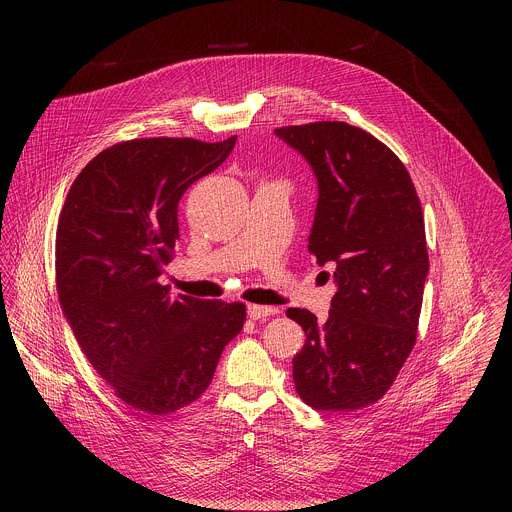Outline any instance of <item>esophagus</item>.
I'll return each instance as SVG.
<instances>
[{
	"label": "esophagus",
	"mask_w": 512,
	"mask_h": 512,
	"mask_svg": "<svg viewBox=\"0 0 512 512\" xmlns=\"http://www.w3.org/2000/svg\"><path fill=\"white\" fill-rule=\"evenodd\" d=\"M276 311H278L276 307H268V305H256V303L248 305V317L250 319H264L268 315H274Z\"/></svg>",
	"instance_id": "1"
}]
</instances>
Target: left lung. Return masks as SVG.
<instances>
[{"label": "left lung", "mask_w": 512, "mask_h": 512, "mask_svg": "<svg viewBox=\"0 0 512 512\" xmlns=\"http://www.w3.org/2000/svg\"><path fill=\"white\" fill-rule=\"evenodd\" d=\"M276 136L311 165L319 199L309 252L335 264L327 321L299 307L305 331L293 357L299 398L327 412L378 402L410 357L430 270L422 205L390 147L347 122L284 126Z\"/></svg>", "instance_id": "8db88e82"}]
</instances>
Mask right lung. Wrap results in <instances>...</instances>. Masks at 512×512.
Segmentation results:
<instances>
[{
	"label": "right lung",
	"mask_w": 512,
	"mask_h": 512,
	"mask_svg": "<svg viewBox=\"0 0 512 512\" xmlns=\"http://www.w3.org/2000/svg\"><path fill=\"white\" fill-rule=\"evenodd\" d=\"M236 136L140 138L100 151L74 179L57 226L61 307L94 370L149 416L173 414L211 384L246 305L159 284L179 240L177 207L215 171Z\"/></svg>",
	"instance_id": "obj_1"
}]
</instances>
